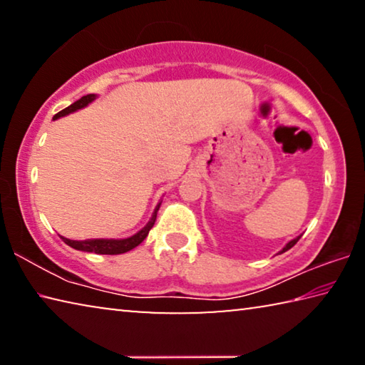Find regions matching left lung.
Listing matches in <instances>:
<instances>
[{"mask_svg": "<svg viewBox=\"0 0 365 365\" xmlns=\"http://www.w3.org/2000/svg\"><path fill=\"white\" fill-rule=\"evenodd\" d=\"M298 240H299V237H298V238H294V240H292V242H289V243H287L285 248H283L280 252H285V251H288L289 248H293V246H294L296 243H298Z\"/></svg>", "mask_w": 365, "mask_h": 365, "instance_id": "1", "label": "left lung"}]
</instances>
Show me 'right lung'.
<instances>
[{"mask_svg": "<svg viewBox=\"0 0 365 365\" xmlns=\"http://www.w3.org/2000/svg\"><path fill=\"white\" fill-rule=\"evenodd\" d=\"M95 98H96V95L82 96L78 101L72 103L69 108L59 110V113L54 115L53 119L56 120V119H59V117L73 113V110L88 106V104L93 101ZM159 206H160V202L156 206V209H154L153 217H151L150 222H148L146 227H143L138 233H135V235H132V237H128V238H122V240L95 238V240H83V242H77V240H69V238H64V237H61V238L64 240L66 245H69L71 248L78 250V251L95 252V255H122V252H127V251H130L133 248H137V246L148 237V233H150V230L153 228L154 222H156V215H158V211H159Z\"/></svg>", "mask_w": 365, "mask_h": 365, "instance_id": "obj_1", "label": "right lung"}]
</instances>
